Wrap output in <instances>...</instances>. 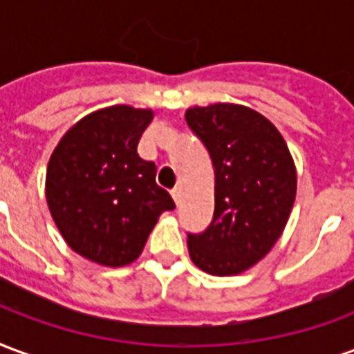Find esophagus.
Returning <instances> with one entry per match:
<instances>
[{"label": "esophagus", "mask_w": 354, "mask_h": 354, "mask_svg": "<svg viewBox=\"0 0 354 354\" xmlns=\"http://www.w3.org/2000/svg\"><path fill=\"white\" fill-rule=\"evenodd\" d=\"M172 199L176 201V203H180V197H182V189H180V187H174V189H172Z\"/></svg>", "instance_id": "34e87169"}]
</instances>
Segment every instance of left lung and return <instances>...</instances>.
<instances>
[{
	"label": "left lung",
	"instance_id": "8db88e82",
	"mask_svg": "<svg viewBox=\"0 0 354 354\" xmlns=\"http://www.w3.org/2000/svg\"><path fill=\"white\" fill-rule=\"evenodd\" d=\"M185 121L214 167V218L205 233L187 235L189 258L216 277L245 273L288 223L297 189L292 153L267 117L241 104L193 106Z\"/></svg>",
	"mask_w": 354,
	"mask_h": 354
}]
</instances>
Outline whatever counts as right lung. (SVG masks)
I'll use <instances>...</instances> for the list:
<instances>
[{
    "instance_id": "right-lung-1",
    "label": "right lung",
    "mask_w": 354,
    "mask_h": 354,
    "mask_svg": "<svg viewBox=\"0 0 354 354\" xmlns=\"http://www.w3.org/2000/svg\"><path fill=\"white\" fill-rule=\"evenodd\" d=\"M153 109L117 104L70 127L53 149L45 197L66 245L98 266L138 260L159 216L174 208L136 151Z\"/></svg>"
}]
</instances>
